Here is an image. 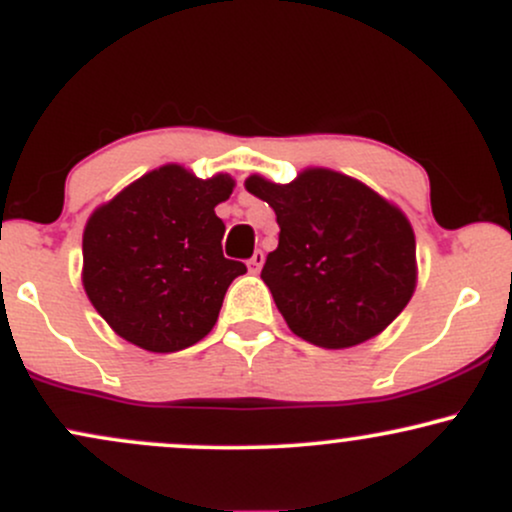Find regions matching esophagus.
Instances as JSON below:
<instances>
[{"label":"esophagus","instance_id":"34e87169","mask_svg":"<svg viewBox=\"0 0 512 512\" xmlns=\"http://www.w3.org/2000/svg\"><path fill=\"white\" fill-rule=\"evenodd\" d=\"M262 264H264V252H262V250H255V252H252L250 260H248V269H250V274H260Z\"/></svg>","mask_w":512,"mask_h":512}]
</instances>
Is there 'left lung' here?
I'll return each mask as SVG.
<instances>
[{
	"label": "left lung",
	"instance_id": "left-lung-1",
	"mask_svg": "<svg viewBox=\"0 0 512 512\" xmlns=\"http://www.w3.org/2000/svg\"><path fill=\"white\" fill-rule=\"evenodd\" d=\"M245 190L274 209L281 228L262 281L296 337L349 349L407 308L416 238L402 209L330 168H305L286 185L250 175Z\"/></svg>",
	"mask_w": 512,
	"mask_h": 512
}]
</instances>
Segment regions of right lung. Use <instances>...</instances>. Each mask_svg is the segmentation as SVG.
Returning <instances> with one entry per match:
<instances>
[{
  "label": "right lung",
  "mask_w": 512,
  "mask_h": 512,
  "mask_svg": "<svg viewBox=\"0 0 512 512\" xmlns=\"http://www.w3.org/2000/svg\"><path fill=\"white\" fill-rule=\"evenodd\" d=\"M233 187L226 173L202 180L166 163L88 216L81 281L115 334L154 354L207 337L231 281L248 272L223 257L214 211Z\"/></svg>",
  "instance_id": "obj_1"
}]
</instances>
